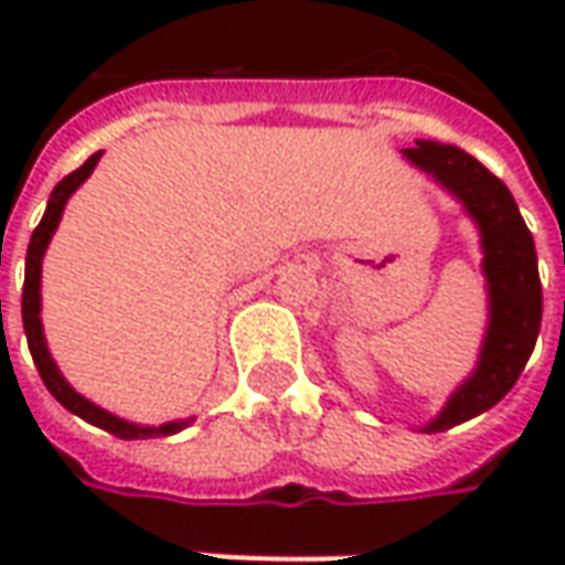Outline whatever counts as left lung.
I'll return each instance as SVG.
<instances>
[{
	"instance_id": "8db88e82",
	"label": "left lung",
	"mask_w": 565,
	"mask_h": 565,
	"mask_svg": "<svg viewBox=\"0 0 565 565\" xmlns=\"http://www.w3.org/2000/svg\"><path fill=\"white\" fill-rule=\"evenodd\" d=\"M403 157L457 199L481 235V271L487 287V330L472 375L450 393L445 408L420 433H445L450 426L481 415L521 379L542 327V281L533 235L518 202L497 174L487 172L472 153L415 141Z\"/></svg>"
}]
</instances>
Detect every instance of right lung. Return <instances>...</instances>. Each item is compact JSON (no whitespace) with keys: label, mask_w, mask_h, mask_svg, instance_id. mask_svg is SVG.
Wrapping results in <instances>:
<instances>
[{"label":"right lung","mask_w":565,"mask_h":565,"mask_svg":"<svg viewBox=\"0 0 565 565\" xmlns=\"http://www.w3.org/2000/svg\"><path fill=\"white\" fill-rule=\"evenodd\" d=\"M103 157V150L99 153H93L90 160L84 162L81 169H75L72 174H66L60 184L54 186V193L47 199V209H44L42 223L35 226V233L30 238V247H26V278H23V330H26V342H30V354L35 360V369H39V375H42L44 387L51 391L56 403L68 408L72 415H78L81 420H87V424L99 426L105 433H111L117 438H157V436H174V433H181L186 426L193 424L196 417H184V420H169V424L160 426H141L132 424V420H124V417L111 415V412H105L96 403H90L87 396H81L66 379H63V372L56 369L54 356L47 351V342H44V330H42V259L44 250L51 245V238H54L56 226H60V217H63V209H66L68 196L78 190L87 178L96 169V162Z\"/></svg>","instance_id":"add662e5"}]
</instances>
